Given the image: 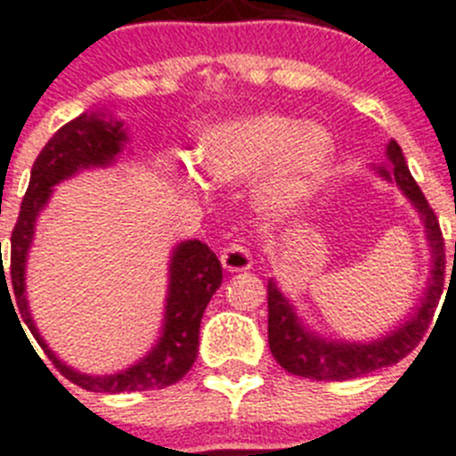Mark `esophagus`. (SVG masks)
Returning <instances> with one entry per match:
<instances>
[{"mask_svg":"<svg viewBox=\"0 0 456 456\" xmlns=\"http://www.w3.org/2000/svg\"><path fill=\"white\" fill-rule=\"evenodd\" d=\"M220 261L229 273H243L252 268V254L243 243H229L220 254Z\"/></svg>","mask_w":456,"mask_h":456,"instance_id":"obj_1","label":"esophagus"}]
</instances>
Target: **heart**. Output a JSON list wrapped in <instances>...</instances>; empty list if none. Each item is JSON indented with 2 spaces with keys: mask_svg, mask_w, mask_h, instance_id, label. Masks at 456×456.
Here are the masks:
<instances>
[{
  "mask_svg": "<svg viewBox=\"0 0 456 456\" xmlns=\"http://www.w3.org/2000/svg\"><path fill=\"white\" fill-rule=\"evenodd\" d=\"M198 159L216 186H240L261 174L258 204L273 216H286L311 198L327 172L331 141L295 118L256 113L208 126Z\"/></svg>",
  "mask_w": 456,
  "mask_h": 456,
  "instance_id": "b5f03b06",
  "label": "heart"
}]
</instances>
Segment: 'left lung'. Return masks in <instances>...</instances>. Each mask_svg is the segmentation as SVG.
<instances>
[{
    "label": "left lung",
    "instance_id": "left-lung-1",
    "mask_svg": "<svg viewBox=\"0 0 456 456\" xmlns=\"http://www.w3.org/2000/svg\"><path fill=\"white\" fill-rule=\"evenodd\" d=\"M388 170H379L384 177H393L397 186L404 191L413 207L420 211L422 223L428 227L429 245H432V277H429L428 295L422 299L420 309L409 322L397 331L388 334L387 338L359 346V343H327L318 336L305 331L290 309L289 299L279 293L277 286L268 284V343L270 352L284 370L297 377L315 381H346L354 377H363L379 368L397 363L420 343L425 331L429 330L434 320V311L443 293L445 281V240H443L441 224L436 213L422 195L420 186L409 172L402 147L395 141L388 142ZM456 258V243H454Z\"/></svg>",
    "mask_w": 456,
    "mask_h": 456
}]
</instances>
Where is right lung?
I'll list each match as a JSON object with an SVG mask.
<instances>
[{
	"mask_svg": "<svg viewBox=\"0 0 456 456\" xmlns=\"http://www.w3.org/2000/svg\"><path fill=\"white\" fill-rule=\"evenodd\" d=\"M122 142H125V131H122L120 122H102L95 116L75 118L49 138L31 167V179H28L27 192H24L22 207H20L18 223L11 233V273L4 274L2 264V295H8L11 299L8 289L13 290L18 306H13V302L11 306L13 311H20L22 320L31 330L34 338L38 340L45 354L52 359L56 370L72 384L93 393L151 391V388H166L177 384L198 359L200 322H202L208 299L223 284V265H220L218 256L202 240H186L175 249V256H172L163 336L159 346L145 359L138 361L136 366L126 368L118 375L88 377L61 363L45 346V340L40 338L31 314H28L27 297H24V264H27L28 245L34 238L36 216L47 202L54 183L72 177L81 167L110 163L120 151ZM6 278L9 279L8 285L5 284Z\"/></svg>",
	"mask_w": 456,
	"mask_h": 456,
	"instance_id": "right-lung-1",
	"label": "right lung"
}]
</instances>
